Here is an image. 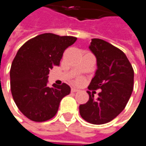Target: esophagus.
Returning a JSON list of instances; mask_svg holds the SVG:
<instances>
[{
  "instance_id": "34e87169",
  "label": "esophagus",
  "mask_w": 146,
  "mask_h": 146,
  "mask_svg": "<svg viewBox=\"0 0 146 146\" xmlns=\"http://www.w3.org/2000/svg\"><path fill=\"white\" fill-rule=\"evenodd\" d=\"M71 91H72V92H78V89H76V88H72Z\"/></svg>"
}]
</instances>
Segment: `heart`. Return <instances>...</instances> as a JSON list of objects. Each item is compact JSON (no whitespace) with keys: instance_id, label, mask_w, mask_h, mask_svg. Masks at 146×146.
I'll return each mask as SVG.
<instances>
[{"instance_id":"1","label":"heart","mask_w":146,"mask_h":146,"mask_svg":"<svg viewBox=\"0 0 146 146\" xmlns=\"http://www.w3.org/2000/svg\"><path fill=\"white\" fill-rule=\"evenodd\" d=\"M83 82H84V79H83L82 78H78L75 80V84L79 85V84H81Z\"/></svg>"}]
</instances>
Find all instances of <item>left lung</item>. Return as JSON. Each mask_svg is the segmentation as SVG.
<instances>
[{
  "mask_svg": "<svg viewBox=\"0 0 146 146\" xmlns=\"http://www.w3.org/2000/svg\"><path fill=\"white\" fill-rule=\"evenodd\" d=\"M90 49L96 56L97 70L88 88L102 90L97 99L88 91L89 101L79 106V113L88 123L104 124L125 108L133 89V69L120 49L103 40L92 39Z\"/></svg>",
  "mask_w": 146,
  "mask_h": 146,
  "instance_id": "1",
  "label": "left lung"
}]
</instances>
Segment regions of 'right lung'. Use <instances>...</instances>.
Here are the masks:
<instances>
[{
  "instance_id": "obj_1",
  "label": "right lung",
  "mask_w": 146,
  "mask_h": 146,
  "mask_svg": "<svg viewBox=\"0 0 146 146\" xmlns=\"http://www.w3.org/2000/svg\"><path fill=\"white\" fill-rule=\"evenodd\" d=\"M77 40L73 36L45 33L23 44L10 70L13 98L20 111L34 122H44L57 112L62 99L69 95L67 84L48 87V75L58 66L64 50Z\"/></svg>"
}]
</instances>
